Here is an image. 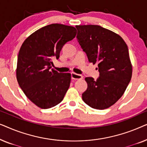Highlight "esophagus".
I'll list each match as a JSON object with an SVG mask.
<instances>
[{"mask_svg":"<svg viewBox=\"0 0 147 147\" xmlns=\"http://www.w3.org/2000/svg\"><path fill=\"white\" fill-rule=\"evenodd\" d=\"M83 78V76L80 74H76L74 72L71 73V79L72 80H82Z\"/></svg>","mask_w":147,"mask_h":147,"instance_id":"34e87169","label":"esophagus"}]
</instances>
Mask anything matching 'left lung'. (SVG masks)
<instances>
[{"label": "left lung", "mask_w": 147, "mask_h": 147, "mask_svg": "<svg viewBox=\"0 0 147 147\" xmlns=\"http://www.w3.org/2000/svg\"><path fill=\"white\" fill-rule=\"evenodd\" d=\"M77 38L90 63H98L100 77L86 78L82 100L94 109L104 110L122 97L132 78L128 49L119 35L101 26L76 25Z\"/></svg>", "instance_id": "1"}]
</instances>
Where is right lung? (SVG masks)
Instances as JSON below:
<instances>
[{
    "instance_id": "right-lung-1",
    "label": "right lung",
    "mask_w": 147,
    "mask_h": 147,
    "mask_svg": "<svg viewBox=\"0 0 147 147\" xmlns=\"http://www.w3.org/2000/svg\"><path fill=\"white\" fill-rule=\"evenodd\" d=\"M71 26L53 23L29 35L22 44L17 59L16 76L26 96L42 109L59 104L69 89L71 74L51 69L52 58L59 59L64 44L76 37Z\"/></svg>"
}]
</instances>
